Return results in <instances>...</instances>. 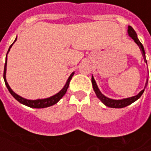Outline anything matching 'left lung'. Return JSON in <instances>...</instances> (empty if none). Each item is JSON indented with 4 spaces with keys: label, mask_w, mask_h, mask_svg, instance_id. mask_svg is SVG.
Segmentation results:
<instances>
[{
    "label": "left lung",
    "mask_w": 151,
    "mask_h": 151,
    "mask_svg": "<svg viewBox=\"0 0 151 151\" xmlns=\"http://www.w3.org/2000/svg\"><path fill=\"white\" fill-rule=\"evenodd\" d=\"M128 35L129 37H131V38L134 39V42H135L137 44V46L139 47L140 50H142V55H143L144 57V60H145V62L146 63V55H145V50H144L143 46H142V44L140 42V41L138 40L137 34H136L135 30H134V29H133L130 26H128ZM147 82H148V80L146 81V86L147 85ZM92 87H93V89H94V92H95L96 95V96L101 100V102H102L104 104H105L106 106H108V107L115 108V109H120V108L126 107V106H128V105H129V104H131L132 103H134V101H136L137 99L140 98L141 96L142 95V93L144 92V90H145V88H146V86H145V88H144L143 90H142V91H141L137 95L134 96H132V97L122 99V100H113V99L108 98L107 96H104L102 93H101V91L99 90L98 87H97V84H96V81L95 80H94L93 76H92Z\"/></svg>",
    "instance_id": "8db88e82"
}]
</instances>
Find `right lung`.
<instances>
[{"instance_id": "1", "label": "right lung", "mask_w": 151, "mask_h": 151, "mask_svg": "<svg viewBox=\"0 0 151 151\" xmlns=\"http://www.w3.org/2000/svg\"><path fill=\"white\" fill-rule=\"evenodd\" d=\"M17 40V38L16 39L14 40V42H13V44L16 42ZM13 44H11L10 47L9 48V50H8V52L6 54V58H5V68H4V80H5V85L7 87L8 90H9V92H10V94L13 96H14V98L16 99L18 102H20L21 104H23L26 105V106H28V107L30 108H35V109H42V108H47V107H50L51 105H54V104H55L58 101L60 100V99L62 98L63 96L65 95V93L67 92V90H68V87H69V83H70V81H71V78L73 76V75H74L75 72H72L71 74V76H69V78L67 80V82H66V84L64 85V87L63 88L62 90L59 92L57 94L55 95L52 96H50V97H48V98L46 99H38V100H27V99H25L22 97V96H20L19 95H17L16 94L15 92L11 89V88L9 85V83H7V80H6V77H5V75H6V66H7V55L9 51L10 50V48L13 46Z\"/></svg>"}]
</instances>
